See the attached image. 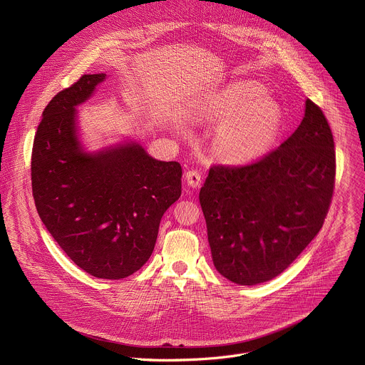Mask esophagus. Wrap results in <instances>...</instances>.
<instances>
[{"label":"esophagus","mask_w":365,"mask_h":365,"mask_svg":"<svg viewBox=\"0 0 365 365\" xmlns=\"http://www.w3.org/2000/svg\"><path fill=\"white\" fill-rule=\"evenodd\" d=\"M185 180H186L189 187H199L200 182H202V175L199 172H196V170H189L185 175Z\"/></svg>","instance_id":"obj_1"}]
</instances>
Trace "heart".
<instances>
[{
  "label": "heart",
  "instance_id": "1",
  "mask_svg": "<svg viewBox=\"0 0 365 365\" xmlns=\"http://www.w3.org/2000/svg\"><path fill=\"white\" fill-rule=\"evenodd\" d=\"M200 114L218 123L215 147L230 163L257 162L276 147L284 125L280 102L252 81H234L207 93Z\"/></svg>",
  "mask_w": 365,
  "mask_h": 365
}]
</instances>
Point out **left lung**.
Segmentation results:
<instances>
[{"label": "left lung", "mask_w": 365, "mask_h": 365, "mask_svg": "<svg viewBox=\"0 0 365 365\" xmlns=\"http://www.w3.org/2000/svg\"><path fill=\"white\" fill-rule=\"evenodd\" d=\"M335 180L329 124L304 101L296 131L244 168L210 169L199 192L215 269L254 286L282 274L324 225Z\"/></svg>", "instance_id": "obj_1"}]
</instances>
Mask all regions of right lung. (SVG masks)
Here are the masks:
<instances>
[{"instance_id": "add662e5", "label": "right lung", "mask_w": 365, "mask_h": 365, "mask_svg": "<svg viewBox=\"0 0 365 365\" xmlns=\"http://www.w3.org/2000/svg\"><path fill=\"white\" fill-rule=\"evenodd\" d=\"M106 79L83 75L47 103L31 186L41 222L72 262L93 277L118 280L150 258L163 214L180 197L182 168L155 160L134 138L85 147L76 108Z\"/></svg>"}]
</instances>
